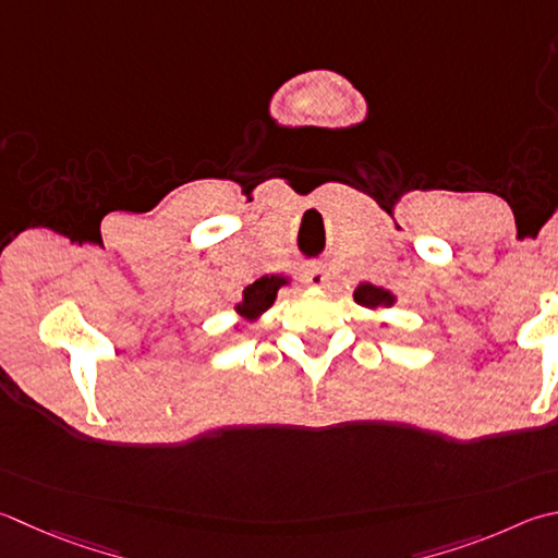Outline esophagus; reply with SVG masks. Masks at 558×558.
I'll return each mask as SVG.
<instances>
[{
  "mask_svg": "<svg viewBox=\"0 0 558 558\" xmlns=\"http://www.w3.org/2000/svg\"><path fill=\"white\" fill-rule=\"evenodd\" d=\"M302 276H305V282L312 288H324L329 282V272L324 266H307Z\"/></svg>",
  "mask_w": 558,
  "mask_h": 558,
  "instance_id": "1",
  "label": "esophagus"
}]
</instances>
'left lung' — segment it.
<instances>
[{"mask_svg": "<svg viewBox=\"0 0 558 558\" xmlns=\"http://www.w3.org/2000/svg\"><path fill=\"white\" fill-rule=\"evenodd\" d=\"M353 298H356L359 305L368 307V310L380 307V305H390V302H392L390 292H385V290H380L376 286H368V282H363V286H359L356 292H353Z\"/></svg>", "mask_w": 558, "mask_h": 558, "instance_id": "8db88e82", "label": "left lung"}]
</instances>
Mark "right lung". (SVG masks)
Segmentation results:
<instances>
[{
    "instance_id": "right-lung-1",
    "label": "right lung",
    "mask_w": 558,
    "mask_h": 558,
    "mask_svg": "<svg viewBox=\"0 0 558 558\" xmlns=\"http://www.w3.org/2000/svg\"><path fill=\"white\" fill-rule=\"evenodd\" d=\"M282 282L286 280L276 278V276H266V278L256 280L253 286H248L244 290V302L236 307V312L244 314V317H256V314L266 312L272 305V300H276L278 288L282 286Z\"/></svg>"
}]
</instances>
